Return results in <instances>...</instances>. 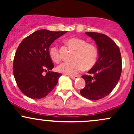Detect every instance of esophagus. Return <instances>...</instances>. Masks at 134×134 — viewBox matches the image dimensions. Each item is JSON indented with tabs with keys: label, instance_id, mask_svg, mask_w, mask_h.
<instances>
[{
	"label": "esophagus",
	"instance_id": "34e87169",
	"mask_svg": "<svg viewBox=\"0 0 134 134\" xmlns=\"http://www.w3.org/2000/svg\"><path fill=\"white\" fill-rule=\"evenodd\" d=\"M70 77L72 79L74 80V79H77V78L79 77H78L77 76H70Z\"/></svg>",
	"mask_w": 134,
	"mask_h": 134
}]
</instances>
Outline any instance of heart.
Masks as SVG:
<instances>
[{
  "mask_svg": "<svg viewBox=\"0 0 134 134\" xmlns=\"http://www.w3.org/2000/svg\"><path fill=\"white\" fill-rule=\"evenodd\" d=\"M67 43L75 50L72 62H64L57 67V70L67 75H75L84 67L90 69L96 64L98 57L96 47L89 43L84 40L79 38H71L67 40ZM49 55L53 62L58 63L61 60V55L57 45H52L49 50Z\"/></svg>",
  "mask_w": 134,
  "mask_h": 134,
  "instance_id": "1",
  "label": "heart"
}]
</instances>
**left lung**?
<instances>
[{
  "label": "left lung",
  "mask_w": 134,
  "mask_h": 134,
  "mask_svg": "<svg viewBox=\"0 0 134 134\" xmlns=\"http://www.w3.org/2000/svg\"><path fill=\"white\" fill-rule=\"evenodd\" d=\"M97 44L98 59L93 67L83 75L86 86L80 93L87 99L98 100L108 96L117 84L121 73V57L119 47L104 34L86 32Z\"/></svg>",
  "instance_id": "1"
}]
</instances>
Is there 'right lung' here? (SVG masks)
<instances>
[{"label": "right lung", "instance_id": "right-lung-1", "mask_svg": "<svg viewBox=\"0 0 134 134\" xmlns=\"http://www.w3.org/2000/svg\"><path fill=\"white\" fill-rule=\"evenodd\" d=\"M66 32L38 30L19 44L14 58L13 74L17 85L26 96L41 99L57 85L62 74L51 71L54 65L49 55V48ZM44 72H47L45 75Z\"/></svg>", "mask_w": 134, "mask_h": 134}]
</instances>
